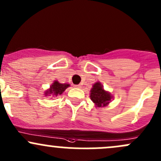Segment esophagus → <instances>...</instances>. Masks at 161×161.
<instances>
[{
    "label": "esophagus",
    "mask_w": 161,
    "mask_h": 161,
    "mask_svg": "<svg viewBox=\"0 0 161 161\" xmlns=\"http://www.w3.org/2000/svg\"><path fill=\"white\" fill-rule=\"evenodd\" d=\"M74 87L80 88V87H81V85H80V84H77V85H74Z\"/></svg>",
    "instance_id": "34e87169"
}]
</instances>
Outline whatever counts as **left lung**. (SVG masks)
<instances>
[{"label": "left lung", "instance_id": "1", "mask_svg": "<svg viewBox=\"0 0 161 161\" xmlns=\"http://www.w3.org/2000/svg\"><path fill=\"white\" fill-rule=\"evenodd\" d=\"M91 99L96 105V107L101 108L105 107L110 103L112 99V95L103 89L100 82H97L93 85L91 90Z\"/></svg>", "mask_w": 161, "mask_h": 161}]
</instances>
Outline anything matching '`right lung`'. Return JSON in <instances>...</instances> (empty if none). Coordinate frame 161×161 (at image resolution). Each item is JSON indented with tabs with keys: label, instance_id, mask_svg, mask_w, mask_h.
Segmentation results:
<instances>
[{
	"label": "right lung",
	"instance_id": "1",
	"mask_svg": "<svg viewBox=\"0 0 161 161\" xmlns=\"http://www.w3.org/2000/svg\"><path fill=\"white\" fill-rule=\"evenodd\" d=\"M70 87V84H60L58 80H55L54 82L51 84V87L45 91L44 95L45 96H49L52 94L53 96H58V94H62V93L67 89V87Z\"/></svg>",
	"mask_w": 161,
	"mask_h": 161
}]
</instances>
